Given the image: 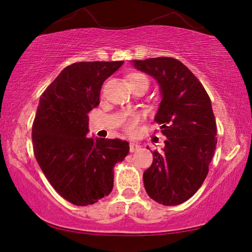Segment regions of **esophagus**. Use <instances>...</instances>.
<instances>
[{
  "label": "esophagus",
  "mask_w": 252,
  "mask_h": 252,
  "mask_svg": "<svg viewBox=\"0 0 252 252\" xmlns=\"http://www.w3.org/2000/svg\"><path fill=\"white\" fill-rule=\"evenodd\" d=\"M139 148H140V145L137 144V142H130V152L131 153L137 152Z\"/></svg>",
  "instance_id": "obj_1"
}]
</instances>
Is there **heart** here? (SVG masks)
I'll use <instances>...</instances> for the list:
<instances>
[{
    "label": "heart",
    "mask_w": 252,
    "mask_h": 252,
    "mask_svg": "<svg viewBox=\"0 0 252 252\" xmlns=\"http://www.w3.org/2000/svg\"><path fill=\"white\" fill-rule=\"evenodd\" d=\"M141 82H145V84L148 85V79L146 78V76L141 73H132L129 76V84L130 86H133V85H137V84H141ZM136 122L137 120L136 119H130L129 121L126 122V132L129 133H133L134 129H136Z\"/></svg>",
    "instance_id": "obj_1"
}]
</instances>
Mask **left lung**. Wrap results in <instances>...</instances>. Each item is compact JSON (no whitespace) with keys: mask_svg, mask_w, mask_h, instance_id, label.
Listing matches in <instances>:
<instances>
[{"mask_svg":"<svg viewBox=\"0 0 252 252\" xmlns=\"http://www.w3.org/2000/svg\"><path fill=\"white\" fill-rule=\"evenodd\" d=\"M137 70L159 86L160 100L155 121L166 137L160 153L144 173L148 196L164 206L187 201L208 174L216 149V122L204 86L188 67L173 58L133 60Z\"/></svg>","mask_w":252,"mask_h":252,"instance_id":"obj_1","label":"left lung"}]
</instances>
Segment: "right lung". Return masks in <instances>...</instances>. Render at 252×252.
<instances>
[{"instance_id":"add662e5","label":"right lung","mask_w":252,"mask_h":252,"mask_svg":"<svg viewBox=\"0 0 252 252\" xmlns=\"http://www.w3.org/2000/svg\"><path fill=\"white\" fill-rule=\"evenodd\" d=\"M123 62L73 63L40 96L32 125L33 154L51 186L73 205H93L108 196L113 167L129 154L126 140L86 137L88 113L99 105L103 82Z\"/></svg>"}]
</instances>
